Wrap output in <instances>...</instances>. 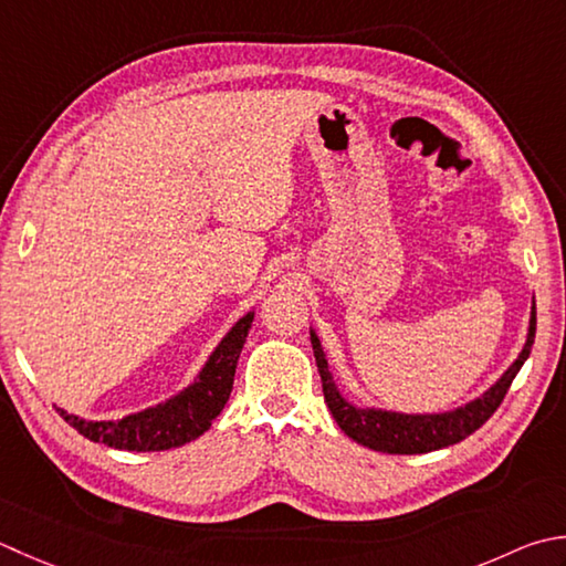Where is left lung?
<instances>
[{
	"label": "left lung",
	"mask_w": 566,
	"mask_h": 566,
	"mask_svg": "<svg viewBox=\"0 0 566 566\" xmlns=\"http://www.w3.org/2000/svg\"><path fill=\"white\" fill-rule=\"evenodd\" d=\"M535 326H537V314H535V302H533L525 346L520 350V356L515 358L511 368L501 375V380L491 385L481 397H475V400L467 402L463 407L451 409V412H437V415H405V412H390V409H378V407H356L338 392L334 373L328 368L326 353L321 348V340L314 328H312V348L318 365L321 385H324V400L331 409V415H334V419L338 422V427L346 431L353 441H358V444L368 447L373 451H382V453H427V451L459 444V441L473 434L481 424L489 422L491 415L501 407L507 387H511L515 375L527 360L530 350H533Z\"/></svg>",
	"instance_id": "obj_1"
}]
</instances>
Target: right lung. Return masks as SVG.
Returning <instances> with one entry per match:
<instances>
[{"label":"right lung","mask_w":566,"mask_h":566,"mask_svg":"<svg viewBox=\"0 0 566 566\" xmlns=\"http://www.w3.org/2000/svg\"><path fill=\"white\" fill-rule=\"evenodd\" d=\"M252 318L254 312L242 316L228 331L226 338L210 353L198 378L184 387L179 395H174L171 400L122 417L117 422L113 419L109 422H91V419L65 412L61 407L55 409L73 429L81 431L85 439L97 441V444L125 451H164L184 447L208 431L213 419L223 412Z\"/></svg>","instance_id":"obj_1"}]
</instances>
